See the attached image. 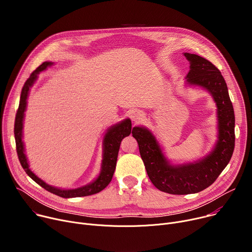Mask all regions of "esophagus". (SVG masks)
<instances>
[{
  "label": "esophagus",
  "instance_id": "obj_1",
  "mask_svg": "<svg viewBox=\"0 0 252 252\" xmlns=\"http://www.w3.org/2000/svg\"><path fill=\"white\" fill-rule=\"evenodd\" d=\"M130 118H131V121H132V122L138 123V122H140V121L143 119V114H142V112H140V111H134V112L131 114Z\"/></svg>",
  "mask_w": 252,
  "mask_h": 252
}]
</instances>
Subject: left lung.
Instances as JSON below:
<instances>
[{
  "instance_id": "1",
  "label": "left lung",
  "mask_w": 252,
  "mask_h": 252,
  "mask_svg": "<svg viewBox=\"0 0 252 252\" xmlns=\"http://www.w3.org/2000/svg\"><path fill=\"white\" fill-rule=\"evenodd\" d=\"M184 55L190 64L186 86L206 91L217 105L218 140L212 151L194 161L172 163L151 129L138 126L131 131L151 182L159 190L170 194L197 193L211 186L228 164L235 141L234 111L220 69L195 54Z\"/></svg>"
}]
</instances>
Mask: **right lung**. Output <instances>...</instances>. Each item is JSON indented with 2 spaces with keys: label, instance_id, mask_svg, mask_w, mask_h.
Masks as SVG:
<instances>
[{
  "label": "right lung",
  "instance_id": "right-lung-1",
  "mask_svg": "<svg viewBox=\"0 0 252 252\" xmlns=\"http://www.w3.org/2000/svg\"><path fill=\"white\" fill-rule=\"evenodd\" d=\"M53 64H54L53 62H44L40 66H38L32 71L22 89L20 104L16 115L15 130H14L19 160L23 168L25 169L26 173L32 179L33 182H35L39 186L44 188L46 190L56 195H59L63 198L92 195L101 191L103 189L107 187V185L111 183L115 169H116V165H117V159H118L121 141L123 140L124 137L130 134L131 122L129 119H126L106 129L103 136V140H102L103 150H102V160L100 165V171L92 183L77 189H60V188H56L51 185H48L38 175H35L30 168L28 158L25 153V145L23 141V127H24L25 112L27 110V102H28L27 100H28L31 88L33 86L35 81L38 80V75L41 73V71L46 70L49 66H52Z\"/></svg>",
  "mask_w": 252,
  "mask_h": 252
}]
</instances>
